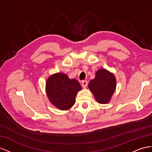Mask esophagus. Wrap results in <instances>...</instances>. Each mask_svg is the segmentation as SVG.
<instances>
[{"instance_id":"1","label":"esophagus","mask_w":152,"mask_h":152,"mask_svg":"<svg viewBox=\"0 0 152 152\" xmlns=\"http://www.w3.org/2000/svg\"><path fill=\"white\" fill-rule=\"evenodd\" d=\"M87 85H88V82H87V81L83 80V81H81V86H83V88L86 87V86H87Z\"/></svg>"}]
</instances>
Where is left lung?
Here are the masks:
<instances>
[{
	"mask_svg": "<svg viewBox=\"0 0 152 152\" xmlns=\"http://www.w3.org/2000/svg\"><path fill=\"white\" fill-rule=\"evenodd\" d=\"M88 87L98 102L106 104L115 90V77L105 69H99L95 78L90 81Z\"/></svg>",
	"mask_w": 152,
	"mask_h": 152,
	"instance_id": "8db88e82",
	"label": "left lung"
}]
</instances>
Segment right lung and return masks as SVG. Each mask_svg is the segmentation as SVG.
Segmentation results:
<instances>
[{"label":"right lung","instance_id":"obj_1","mask_svg":"<svg viewBox=\"0 0 152 152\" xmlns=\"http://www.w3.org/2000/svg\"><path fill=\"white\" fill-rule=\"evenodd\" d=\"M46 89L50 102L58 109L66 110L75 104L81 86L76 80L69 79L64 73H57L47 80Z\"/></svg>","mask_w":152,"mask_h":152}]
</instances>
